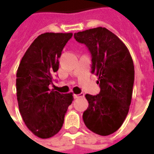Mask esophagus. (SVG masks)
Instances as JSON below:
<instances>
[{
  "label": "esophagus",
  "instance_id": "obj_1",
  "mask_svg": "<svg viewBox=\"0 0 154 154\" xmlns=\"http://www.w3.org/2000/svg\"><path fill=\"white\" fill-rule=\"evenodd\" d=\"M85 96V94L81 93V94H74V98L75 99H79V98H82V97Z\"/></svg>",
  "mask_w": 154,
  "mask_h": 154
}]
</instances>
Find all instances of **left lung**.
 I'll list each match as a JSON object with an SVG mask.
<instances>
[{
  "label": "left lung",
  "mask_w": 154,
  "mask_h": 154,
  "mask_svg": "<svg viewBox=\"0 0 154 154\" xmlns=\"http://www.w3.org/2000/svg\"><path fill=\"white\" fill-rule=\"evenodd\" d=\"M75 39L89 48L92 73L99 77L100 92L87 94L89 107L83 114L86 127L94 134L107 136L121 127L131 103L134 66L124 42L104 27L79 31Z\"/></svg>",
  "instance_id": "obj_1"
}]
</instances>
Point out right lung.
Returning <instances> with one entry per match:
<instances>
[{"mask_svg": "<svg viewBox=\"0 0 154 154\" xmlns=\"http://www.w3.org/2000/svg\"><path fill=\"white\" fill-rule=\"evenodd\" d=\"M72 33L41 34L20 60L16 73V96L26 127L40 138L53 137L61 129L73 94L50 89L59 59Z\"/></svg>", "mask_w": 154, "mask_h": 154, "instance_id": "right-lung-1", "label": "right lung"}]
</instances>
